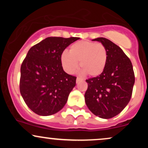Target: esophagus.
Masks as SVG:
<instances>
[{
    "instance_id": "esophagus-1",
    "label": "esophagus",
    "mask_w": 148,
    "mask_h": 148,
    "mask_svg": "<svg viewBox=\"0 0 148 148\" xmlns=\"http://www.w3.org/2000/svg\"><path fill=\"white\" fill-rule=\"evenodd\" d=\"M83 81V79H81V78L80 77L76 78V83H79L80 81Z\"/></svg>"
}]
</instances>
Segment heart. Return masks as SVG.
Returning <instances> with one entry per match:
<instances>
[{"label":"heart","instance_id":"1","mask_svg":"<svg viewBox=\"0 0 148 148\" xmlns=\"http://www.w3.org/2000/svg\"><path fill=\"white\" fill-rule=\"evenodd\" d=\"M62 67L69 74H73L80 67L83 73L98 76L102 74L107 62V52L99 43L80 41L71 45L69 53L63 52L60 56Z\"/></svg>","mask_w":148,"mask_h":148}]
</instances>
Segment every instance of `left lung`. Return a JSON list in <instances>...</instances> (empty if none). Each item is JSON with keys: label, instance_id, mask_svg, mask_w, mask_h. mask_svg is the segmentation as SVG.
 <instances>
[{"label": "left lung", "instance_id": "8db88e82", "mask_svg": "<svg viewBox=\"0 0 148 148\" xmlns=\"http://www.w3.org/2000/svg\"><path fill=\"white\" fill-rule=\"evenodd\" d=\"M101 42L106 49L107 62L101 75L86 80L85 101L96 116L109 119L118 115L130 102L135 76L132 62L118 45L104 37Z\"/></svg>", "mask_w": 148, "mask_h": 148}]
</instances>
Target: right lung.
I'll list each match as a JSON object with an SVG mask.
<instances>
[{"instance_id": "1", "label": "right lung", "mask_w": 148, "mask_h": 148, "mask_svg": "<svg viewBox=\"0 0 148 148\" xmlns=\"http://www.w3.org/2000/svg\"><path fill=\"white\" fill-rule=\"evenodd\" d=\"M79 39L49 37L28 51L21 67L19 88L26 105L36 114H55L67 103L76 77L63 70L60 56Z\"/></svg>"}]
</instances>
